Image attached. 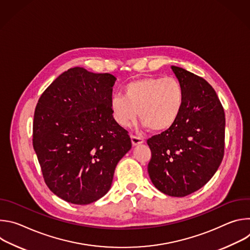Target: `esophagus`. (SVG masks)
Here are the masks:
<instances>
[{
	"label": "esophagus",
	"instance_id": "1",
	"mask_svg": "<svg viewBox=\"0 0 250 250\" xmlns=\"http://www.w3.org/2000/svg\"><path fill=\"white\" fill-rule=\"evenodd\" d=\"M130 138H131V142H132V146H133L141 145V144H144V142H145V138L136 136V135H133V134L130 135Z\"/></svg>",
	"mask_w": 250,
	"mask_h": 250
}]
</instances>
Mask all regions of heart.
<instances>
[{
  "label": "heart",
  "mask_w": 250,
  "mask_h": 250,
  "mask_svg": "<svg viewBox=\"0 0 250 250\" xmlns=\"http://www.w3.org/2000/svg\"><path fill=\"white\" fill-rule=\"evenodd\" d=\"M184 102L180 82L173 77H145L123 87V96L111 98L110 108L116 123L129 126L137 113L144 126L154 131L171 127L179 118Z\"/></svg>",
  "instance_id": "b5f03b06"
}]
</instances>
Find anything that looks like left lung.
I'll return each instance as SVG.
<instances>
[{
  "mask_svg": "<svg viewBox=\"0 0 250 250\" xmlns=\"http://www.w3.org/2000/svg\"><path fill=\"white\" fill-rule=\"evenodd\" d=\"M184 92L175 124L147 139L148 174L153 185L171 197H185L204 185L222 163L226 118L213 88L202 77L171 66Z\"/></svg>",
  "mask_w": 250,
  "mask_h": 250,
  "instance_id": "obj_1",
  "label": "left lung"
}]
</instances>
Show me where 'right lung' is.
Masks as SVG:
<instances>
[{
	"mask_svg": "<svg viewBox=\"0 0 250 250\" xmlns=\"http://www.w3.org/2000/svg\"><path fill=\"white\" fill-rule=\"evenodd\" d=\"M117 78L70 68L42 93L34 111L32 145L43 179L62 200L88 205L111 188L118 162L131 148L110 108Z\"/></svg>",
	"mask_w": 250,
	"mask_h": 250,
	"instance_id": "add662e5",
	"label": "right lung"
}]
</instances>
